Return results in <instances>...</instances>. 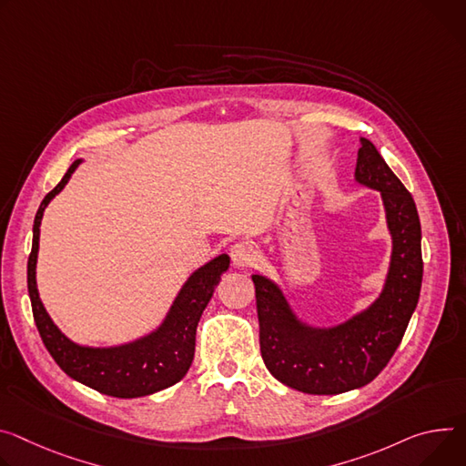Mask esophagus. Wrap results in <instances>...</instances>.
Returning <instances> with one entry per match:
<instances>
[{
	"label": "esophagus",
	"instance_id": "1",
	"mask_svg": "<svg viewBox=\"0 0 466 466\" xmlns=\"http://www.w3.org/2000/svg\"><path fill=\"white\" fill-rule=\"evenodd\" d=\"M230 258H232V264L236 268H248L252 264V260H255V252H252L250 245L248 243H236L232 245L230 248Z\"/></svg>",
	"mask_w": 466,
	"mask_h": 466
}]
</instances>
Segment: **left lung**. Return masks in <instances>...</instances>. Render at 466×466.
<instances>
[{"mask_svg": "<svg viewBox=\"0 0 466 466\" xmlns=\"http://www.w3.org/2000/svg\"><path fill=\"white\" fill-rule=\"evenodd\" d=\"M355 180L380 191L392 234L387 282L370 309L336 327L314 329L295 318L275 282L252 275L262 359L282 385L305 394H342L373 380L398 350L420 298L424 262L416 204L364 137Z\"/></svg>", "mask_w": 466, "mask_h": 466, "instance_id": "obj_1", "label": "left lung"}]
</instances>
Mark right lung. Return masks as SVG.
<instances>
[{"label": "right lung", "mask_w": 466, "mask_h": 466, "mask_svg": "<svg viewBox=\"0 0 466 466\" xmlns=\"http://www.w3.org/2000/svg\"><path fill=\"white\" fill-rule=\"evenodd\" d=\"M81 159H76L61 182L40 202L33 225V245L27 260V289L35 325L59 368L79 383L113 398H141L173 387L187 373L195 355L198 319L214 295L221 275L228 269V255H221L197 269L175 299L165 321L148 336L118 348H83L56 327L42 307L35 268L40 221L48 202L66 186Z\"/></svg>", "instance_id": "add662e5"}]
</instances>
